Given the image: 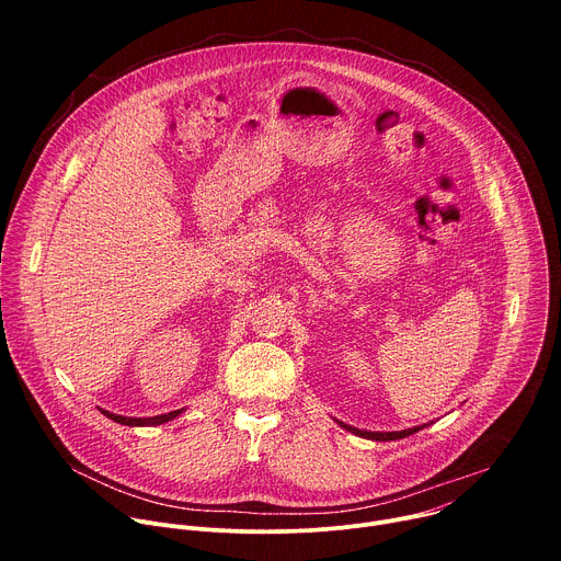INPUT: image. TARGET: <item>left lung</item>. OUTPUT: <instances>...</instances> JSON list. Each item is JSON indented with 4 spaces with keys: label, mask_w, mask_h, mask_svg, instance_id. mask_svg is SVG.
<instances>
[{
    "label": "left lung",
    "mask_w": 561,
    "mask_h": 561,
    "mask_svg": "<svg viewBox=\"0 0 561 561\" xmlns=\"http://www.w3.org/2000/svg\"><path fill=\"white\" fill-rule=\"evenodd\" d=\"M335 420V417H333ZM342 428H346V431H351V433H355V435H359V437H364V439H375V442H388V439H402V437H409V435H413V433H417V431H422L424 426H428V424H422V426H415V428H407V431H394V433H370V431H359V428H353V426H348V424H344V422H340V420H335ZM433 424V422H431Z\"/></svg>",
    "instance_id": "left-lung-1"
}]
</instances>
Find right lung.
Segmentation results:
<instances>
[{
    "instance_id": "1",
    "label": "right lung",
    "mask_w": 561,
    "mask_h": 561,
    "mask_svg": "<svg viewBox=\"0 0 561 561\" xmlns=\"http://www.w3.org/2000/svg\"><path fill=\"white\" fill-rule=\"evenodd\" d=\"M100 411H102V409H100ZM182 411H184V409L173 411V413H167V415H157V417H122V415H115V413H108V411H102V413H104L106 417H111L113 422L126 424V426H157V424H167V422L175 420Z\"/></svg>"
}]
</instances>
